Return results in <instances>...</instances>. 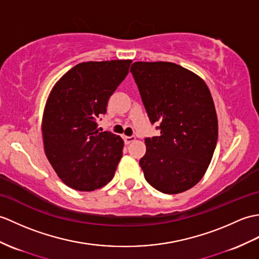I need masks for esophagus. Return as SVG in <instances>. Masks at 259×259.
Listing matches in <instances>:
<instances>
[{
    "mask_svg": "<svg viewBox=\"0 0 259 259\" xmlns=\"http://www.w3.org/2000/svg\"><path fill=\"white\" fill-rule=\"evenodd\" d=\"M136 140V137L135 136H130V137H127V136H123V141L125 144H129L131 143L132 141Z\"/></svg>",
    "mask_w": 259,
    "mask_h": 259,
    "instance_id": "34e87169",
    "label": "esophagus"
}]
</instances>
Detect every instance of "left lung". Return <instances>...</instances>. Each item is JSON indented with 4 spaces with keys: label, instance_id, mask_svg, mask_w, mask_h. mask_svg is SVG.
Wrapping results in <instances>:
<instances>
[{
    "label": "left lung",
    "instance_id": "obj_1",
    "mask_svg": "<svg viewBox=\"0 0 259 259\" xmlns=\"http://www.w3.org/2000/svg\"><path fill=\"white\" fill-rule=\"evenodd\" d=\"M130 73L151 124L160 136L146 138L139 163L147 182L165 194L181 193L205 173L218 142L211 93L200 77L167 62H137Z\"/></svg>",
    "mask_w": 259,
    "mask_h": 259
}]
</instances>
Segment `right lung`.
Returning a JSON list of instances; mask_svg holds the SVG:
<instances>
[{"label": "right lung", "mask_w": 259, "mask_h": 259, "mask_svg": "<svg viewBox=\"0 0 259 259\" xmlns=\"http://www.w3.org/2000/svg\"><path fill=\"white\" fill-rule=\"evenodd\" d=\"M130 64H78L57 81L48 97L41 125L45 153L57 176L71 189L97 190L115 176L123 140L98 128V120L127 77Z\"/></svg>", "instance_id": "obj_1"}]
</instances>
